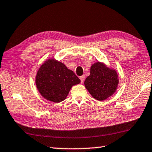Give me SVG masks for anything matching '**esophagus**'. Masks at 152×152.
<instances>
[{
	"instance_id": "esophagus-1",
	"label": "esophagus",
	"mask_w": 152,
	"mask_h": 152,
	"mask_svg": "<svg viewBox=\"0 0 152 152\" xmlns=\"http://www.w3.org/2000/svg\"><path fill=\"white\" fill-rule=\"evenodd\" d=\"M84 78H85V76H84V75H82L81 76H80V79L81 82H84Z\"/></svg>"
}]
</instances>
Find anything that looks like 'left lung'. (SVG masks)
Instances as JSON below:
<instances>
[{
	"instance_id": "8db88e82",
	"label": "left lung",
	"mask_w": 152,
	"mask_h": 152,
	"mask_svg": "<svg viewBox=\"0 0 152 152\" xmlns=\"http://www.w3.org/2000/svg\"><path fill=\"white\" fill-rule=\"evenodd\" d=\"M118 83L117 72L110 70L101 62L92 64L91 74L84 81V85L92 96L101 101L114 93Z\"/></svg>"
}]
</instances>
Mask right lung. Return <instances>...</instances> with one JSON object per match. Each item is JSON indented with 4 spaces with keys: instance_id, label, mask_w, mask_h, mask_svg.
Here are the masks:
<instances>
[{
    "instance_id": "obj_1",
    "label": "right lung",
    "mask_w": 152,
    "mask_h": 152,
    "mask_svg": "<svg viewBox=\"0 0 152 152\" xmlns=\"http://www.w3.org/2000/svg\"><path fill=\"white\" fill-rule=\"evenodd\" d=\"M35 82L45 99L60 102L66 99L72 86L79 84L80 80L64 64L50 59L40 67Z\"/></svg>"
}]
</instances>
